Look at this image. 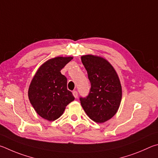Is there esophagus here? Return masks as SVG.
Masks as SVG:
<instances>
[{"instance_id": "1", "label": "esophagus", "mask_w": 158, "mask_h": 158, "mask_svg": "<svg viewBox=\"0 0 158 158\" xmlns=\"http://www.w3.org/2000/svg\"><path fill=\"white\" fill-rule=\"evenodd\" d=\"M73 95L75 98H77V96H78V94H77V92H76V91H73Z\"/></svg>"}]
</instances>
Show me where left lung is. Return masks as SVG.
Segmentation results:
<instances>
[{
  "label": "left lung",
  "mask_w": 158,
  "mask_h": 158,
  "mask_svg": "<svg viewBox=\"0 0 158 158\" xmlns=\"http://www.w3.org/2000/svg\"><path fill=\"white\" fill-rule=\"evenodd\" d=\"M91 82L89 95L81 98L88 117L96 123H104L114 117L120 106L122 89L115 69L105 58L94 55L81 56Z\"/></svg>",
  "instance_id": "obj_1"
}]
</instances>
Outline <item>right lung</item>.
<instances>
[{"instance_id": "obj_1", "label": "right lung", "mask_w": 158, "mask_h": 158, "mask_svg": "<svg viewBox=\"0 0 158 158\" xmlns=\"http://www.w3.org/2000/svg\"><path fill=\"white\" fill-rule=\"evenodd\" d=\"M73 57H56L40 66L28 89V98L36 112L44 119L56 120L75 98L67 89V79L60 71Z\"/></svg>"}]
</instances>
